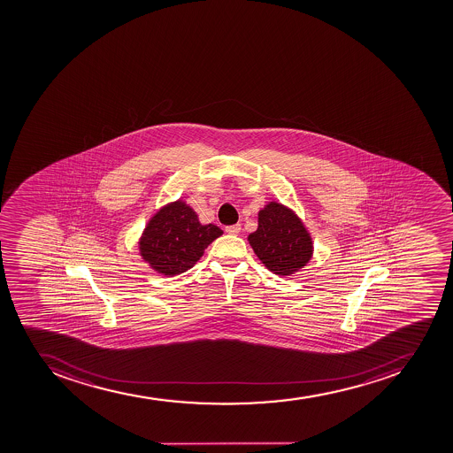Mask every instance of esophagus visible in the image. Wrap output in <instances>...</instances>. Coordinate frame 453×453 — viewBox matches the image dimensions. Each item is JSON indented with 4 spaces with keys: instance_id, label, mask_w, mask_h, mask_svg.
<instances>
[{
    "instance_id": "34e87169",
    "label": "esophagus",
    "mask_w": 453,
    "mask_h": 453,
    "mask_svg": "<svg viewBox=\"0 0 453 453\" xmlns=\"http://www.w3.org/2000/svg\"><path fill=\"white\" fill-rule=\"evenodd\" d=\"M241 230V225L227 226V227H226V233H228V234H239Z\"/></svg>"
}]
</instances>
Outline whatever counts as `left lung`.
<instances>
[{
  "instance_id": "left-lung-1",
  "label": "left lung",
  "mask_w": 453,
  "mask_h": 453,
  "mask_svg": "<svg viewBox=\"0 0 453 453\" xmlns=\"http://www.w3.org/2000/svg\"><path fill=\"white\" fill-rule=\"evenodd\" d=\"M248 241L260 262L280 277L298 273L312 257L309 230L293 210L277 201L259 210L257 232Z\"/></svg>"
}]
</instances>
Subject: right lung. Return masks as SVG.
<instances>
[{"label": "right lung", "instance_id": "add662e5", "mask_svg": "<svg viewBox=\"0 0 453 453\" xmlns=\"http://www.w3.org/2000/svg\"><path fill=\"white\" fill-rule=\"evenodd\" d=\"M223 234L214 225H201L196 212L185 201L164 205L142 233L139 250L144 262L157 273L175 277L193 268L212 241Z\"/></svg>", "mask_w": 453, "mask_h": 453}]
</instances>
